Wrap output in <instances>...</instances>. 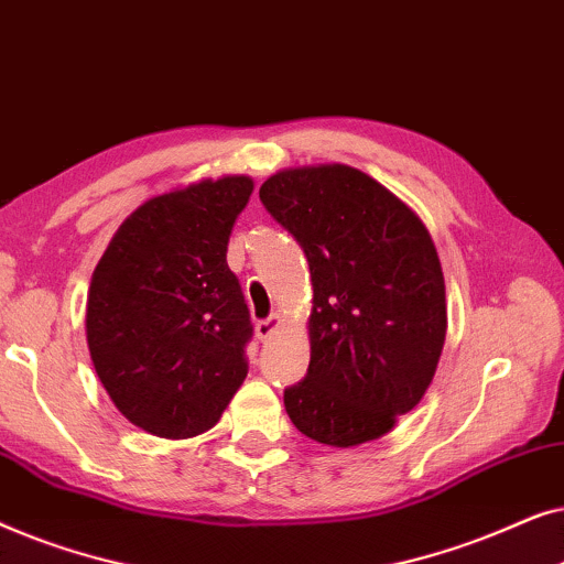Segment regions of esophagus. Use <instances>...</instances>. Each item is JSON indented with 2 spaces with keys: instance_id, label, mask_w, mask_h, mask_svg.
<instances>
[{
  "instance_id": "esophagus-1",
  "label": "esophagus",
  "mask_w": 564,
  "mask_h": 564,
  "mask_svg": "<svg viewBox=\"0 0 564 564\" xmlns=\"http://www.w3.org/2000/svg\"><path fill=\"white\" fill-rule=\"evenodd\" d=\"M280 315H269L267 321H259L257 323V336L261 338V341H267V338H272V334L276 328H280Z\"/></svg>"
}]
</instances>
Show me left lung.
Listing matches in <instances>:
<instances>
[{"instance_id": "1", "label": "left lung", "mask_w": 564, "mask_h": 564, "mask_svg": "<svg viewBox=\"0 0 564 564\" xmlns=\"http://www.w3.org/2000/svg\"><path fill=\"white\" fill-rule=\"evenodd\" d=\"M313 280L311 365L284 408L313 442L380 438L421 403L446 338L438 253L411 207L359 169H284L261 184Z\"/></svg>"}]
</instances>
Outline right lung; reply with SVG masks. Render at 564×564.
<instances>
[{
    "label": "right lung",
    "mask_w": 564,
    "mask_h": 564,
    "mask_svg": "<svg viewBox=\"0 0 564 564\" xmlns=\"http://www.w3.org/2000/svg\"><path fill=\"white\" fill-rule=\"evenodd\" d=\"M249 176L151 197L91 274L87 344L107 395L138 429L189 438L220 421L249 372L253 326L226 251Z\"/></svg>",
    "instance_id": "add662e5"
}]
</instances>
